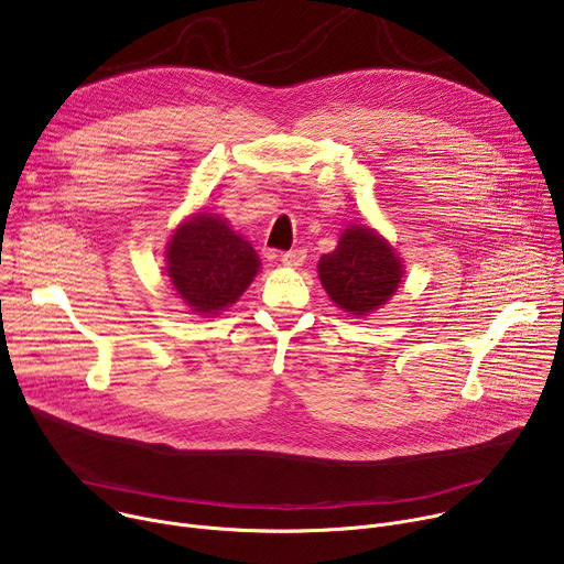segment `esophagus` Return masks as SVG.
Wrapping results in <instances>:
<instances>
[{
    "label": "esophagus",
    "instance_id": "esophagus-1",
    "mask_svg": "<svg viewBox=\"0 0 564 564\" xmlns=\"http://www.w3.org/2000/svg\"><path fill=\"white\" fill-rule=\"evenodd\" d=\"M281 261H283V265H288V268H299V265H303V261H305V252H303V250H290V252H285V254L281 257Z\"/></svg>",
    "mask_w": 564,
    "mask_h": 564
}]
</instances>
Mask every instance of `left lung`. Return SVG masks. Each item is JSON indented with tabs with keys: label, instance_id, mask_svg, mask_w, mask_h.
<instances>
[{
	"label": "left lung",
	"instance_id": "1",
	"mask_svg": "<svg viewBox=\"0 0 564 564\" xmlns=\"http://www.w3.org/2000/svg\"><path fill=\"white\" fill-rule=\"evenodd\" d=\"M318 279L341 310L364 316L397 292L401 263L386 238L370 227H348L337 250L321 257Z\"/></svg>",
	"mask_w": 564,
	"mask_h": 564
}]
</instances>
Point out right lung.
Segmentation results:
<instances>
[{"instance_id":"obj_1","label":"right lung","mask_w":564,"mask_h":564,"mask_svg":"<svg viewBox=\"0 0 564 564\" xmlns=\"http://www.w3.org/2000/svg\"><path fill=\"white\" fill-rule=\"evenodd\" d=\"M259 265L248 240L212 214L183 223L167 248V274L181 299L200 314H218L238 301Z\"/></svg>"}]
</instances>
